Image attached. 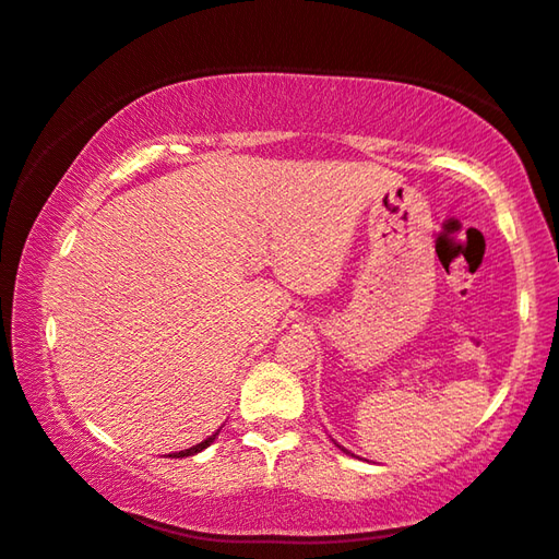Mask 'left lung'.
Instances as JSON below:
<instances>
[{
    "label": "left lung",
    "instance_id": "obj_1",
    "mask_svg": "<svg viewBox=\"0 0 559 559\" xmlns=\"http://www.w3.org/2000/svg\"><path fill=\"white\" fill-rule=\"evenodd\" d=\"M341 449H343V447H341ZM343 451H346V449H343Z\"/></svg>",
    "mask_w": 559,
    "mask_h": 559
}]
</instances>
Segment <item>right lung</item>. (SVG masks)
Returning a JSON list of instances; mask_svg holds the SVG:
<instances>
[{
    "mask_svg": "<svg viewBox=\"0 0 559 559\" xmlns=\"http://www.w3.org/2000/svg\"><path fill=\"white\" fill-rule=\"evenodd\" d=\"M221 432V430H218ZM218 432H213L211 437H206L204 442H199V444H194V447H189V449H185V451H175V454H170L173 459H182V456H194V454H199V451H204L206 447H211V442L213 439L218 437Z\"/></svg>",
    "mask_w": 559,
    "mask_h": 559,
    "instance_id": "right-lung-1",
    "label": "right lung"
}]
</instances>
